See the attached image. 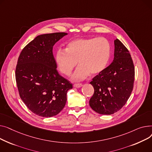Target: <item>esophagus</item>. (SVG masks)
<instances>
[{
  "instance_id": "1",
  "label": "esophagus",
  "mask_w": 152,
  "mask_h": 152,
  "mask_svg": "<svg viewBox=\"0 0 152 152\" xmlns=\"http://www.w3.org/2000/svg\"><path fill=\"white\" fill-rule=\"evenodd\" d=\"M82 86H83V85L81 84V83H75V84L74 85V88H81Z\"/></svg>"
}]
</instances>
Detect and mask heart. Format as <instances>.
I'll use <instances>...</instances> for the list:
<instances>
[{"instance_id": "heart-1", "label": "heart", "mask_w": 152, "mask_h": 152, "mask_svg": "<svg viewBox=\"0 0 152 152\" xmlns=\"http://www.w3.org/2000/svg\"><path fill=\"white\" fill-rule=\"evenodd\" d=\"M111 46L103 37L78 38L69 42L65 51L58 50L55 62L60 72L69 76L77 64L80 66L73 80L80 81L90 74L95 76L101 74L107 67L110 58Z\"/></svg>"}]
</instances>
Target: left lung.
Masks as SVG:
<instances>
[{"label":"left lung","instance_id":"8db88e82","mask_svg":"<svg viewBox=\"0 0 152 152\" xmlns=\"http://www.w3.org/2000/svg\"><path fill=\"white\" fill-rule=\"evenodd\" d=\"M114 45L112 62L90 82L94 92L89 104L93 110L102 115L120 110L133 89L134 66L130 53L118 39L114 40Z\"/></svg>","mask_w":152,"mask_h":152}]
</instances>
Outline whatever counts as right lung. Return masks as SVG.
<instances>
[{
    "mask_svg": "<svg viewBox=\"0 0 152 152\" xmlns=\"http://www.w3.org/2000/svg\"><path fill=\"white\" fill-rule=\"evenodd\" d=\"M56 32L38 35L23 48L16 68V81L21 99L42 117L58 115L66 105L72 84L61 76L53 54L54 45L65 35Z\"/></svg>",
    "mask_w": 152,
    "mask_h": 152,
    "instance_id": "1",
    "label": "right lung"
}]
</instances>
